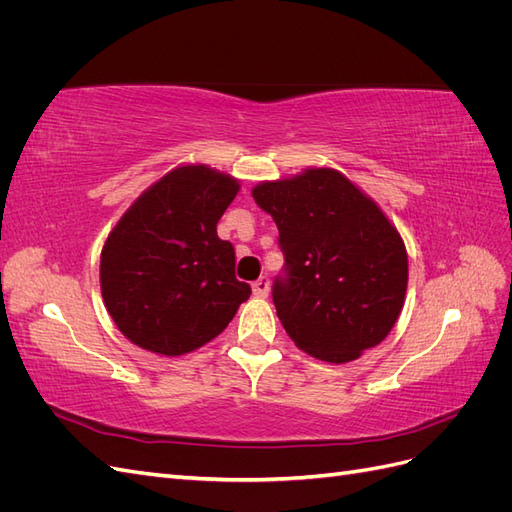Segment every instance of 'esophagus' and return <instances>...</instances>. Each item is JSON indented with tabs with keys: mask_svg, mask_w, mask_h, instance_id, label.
<instances>
[{
	"mask_svg": "<svg viewBox=\"0 0 512 512\" xmlns=\"http://www.w3.org/2000/svg\"><path fill=\"white\" fill-rule=\"evenodd\" d=\"M252 290H254V294L256 297H260V299H265L267 294H269V280L265 275L262 277H258V280L252 284Z\"/></svg>",
	"mask_w": 512,
	"mask_h": 512,
	"instance_id": "1",
	"label": "esophagus"
}]
</instances>
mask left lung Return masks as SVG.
Returning a JSON list of instances; mask_svg holds the SVG:
<instances>
[{
    "label": "left lung",
    "instance_id": "left-lung-1",
    "mask_svg": "<svg viewBox=\"0 0 512 512\" xmlns=\"http://www.w3.org/2000/svg\"><path fill=\"white\" fill-rule=\"evenodd\" d=\"M252 196L280 230L273 303L297 348L348 363L378 346L408 288L406 245L384 211L335 168L262 181Z\"/></svg>",
    "mask_w": 512,
    "mask_h": 512
}]
</instances>
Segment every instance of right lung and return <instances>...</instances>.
Wrapping results in <instances>:
<instances>
[{
	"label": "right lung",
	"mask_w": 512,
	"mask_h": 512,
	"mask_svg": "<svg viewBox=\"0 0 512 512\" xmlns=\"http://www.w3.org/2000/svg\"><path fill=\"white\" fill-rule=\"evenodd\" d=\"M239 181L207 164L170 170L138 196L106 237L100 288L117 329L138 348L179 356L218 337L250 299L235 247L218 222Z\"/></svg>",
	"instance_id": "1"
}]
</instances>
